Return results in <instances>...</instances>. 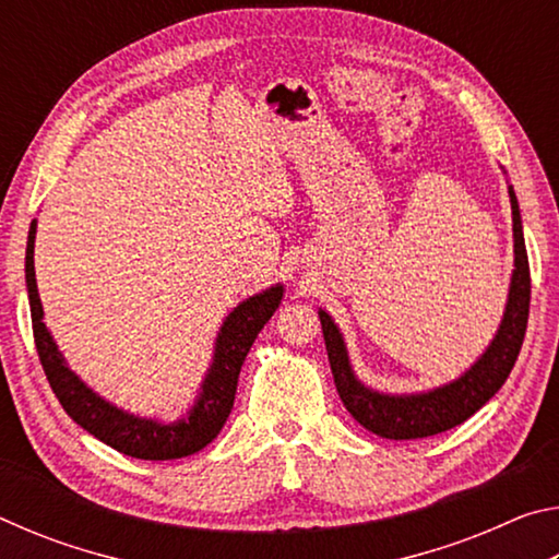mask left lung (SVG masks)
Instances as JSON below:
<instances>
[{"label": "left lung", "mask_w": 559, "mask_h": 559, "mask_svg": "<svg viewBox=\"0 0 559 559\" xmlns=\"http://www.w3.org/2000/svg\"><path fill=\"white\" fill-rule=\"evenodd\" d=\"M508 194L510 210H513L515 271L513 281H510L503 323H500L498 335L488 345L484 357L466 374L459 377L456 382L409 396H390L367 390L365 384L357 382L353 370H349L343 335H340V330L325 310H320V325H323L330 370H333L335 377L337 394L343 400L345 409L353 414V419L362 424L367 431L394 441L424 439L433 437V433L449 431L476 414L508 380V374L513 370L520 355V347H523L530 316V263L525 251L523 222H520L513 187H508Z\"/></svg>", "instance_id": "8db88e82"}]
</instances>
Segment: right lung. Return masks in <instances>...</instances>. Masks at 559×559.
Returning <instances> with one entry per match:
<instances>
[{
  "label": "right lung",
  "mask_w": 559,
  "mask_h": 559,
  "mask_svg": "<svg viewBox=\"0 0 559 559\" xmlns=\"http://www.w3.org/2000/svg\"><path fill=\"white\" fill-rule=\"evenodd\" d=\"M34 239L36 222H32L29 241H26V288H29L34 343L46 380H49L56 400L61 402L66 414L79 427L93 433V437L132 459H182L192 456V453L202 451L206 443H212L216 433L222 431L226 416L231 414L236 382H239L243 359L249 355L253 340H257L263 325L276 313L283 298V286H273L259 293V296L243 300L239 308H234V313L224 320L219 337H216L214 362L202 384L200 400H197L187 419L165 427V424H157L153 419H140V416L116 409L106 400H100L98 394H93L66 367L59 347H56L53 337L41 320L44 310L34 273Z\"/></svg>",
  "instance_id": "1"
}]
</instances>
